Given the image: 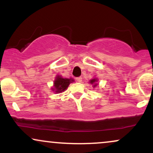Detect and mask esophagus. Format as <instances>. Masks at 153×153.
<instances>
[{"label":"esophagus","instance_id":"obj_1","mask_svg":"<svg viewBox=\"0 0 153 153\" xmlns=\"http://www.w3.org/2000/svg\"><path fill=\"white\" fill-rule=\"evenodd\" d=\"M75 79H76L77 81L79 82H82V78H81V77H78V78H76Z\"/></svg>","mask_w":153,"mask_h":153}]
</instances>
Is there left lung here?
Wrapping results in <instances>:
<instances>
[{"label":"left lung","instance_id":"1","mask_svg":"<svg viewBox=\"0 0 153 153\" xmlns=\"http://www.w3.org/2000/svg\"><path fill=\"white\" fill-rule=\"evenodd\" d=\"M97 81H98L97 78H94V79H92V80H90V83L92 84V85H94V88H95L96 86H97V85H98V84L96 83Z\"/></svg>","mask_w":153,"mask_h":153}]
</instances>
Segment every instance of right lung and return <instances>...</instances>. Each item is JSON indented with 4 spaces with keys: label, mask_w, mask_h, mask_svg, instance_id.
<instances>
[{
    "label": "right lung",
    "mask_w": 153,
    "mask_h": 153,
    "mask_svg": "<svg viewBox=\"0 0 153 153\" xmlns=\"http://www.w3.org/2000/svg\"><path fill=\"white\" fill-rule=\"evenodd\" d=\"M74 81V80L72 78H63L62 77L57 75L54 80V88H52V90L54 91L57 94L62 93L65 91L69 86L70 83Z\"/></svg>",
    "instance_id": "obj_1"
}]
</instances>
